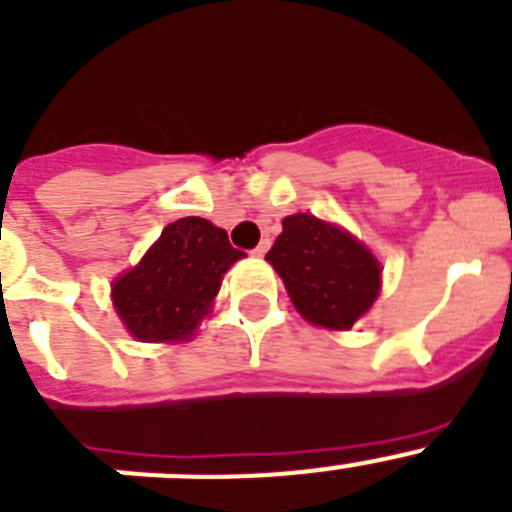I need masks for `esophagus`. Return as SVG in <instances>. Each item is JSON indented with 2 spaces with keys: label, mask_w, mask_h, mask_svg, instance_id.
I'll return each mask as SVG.
<instances>
[{
  "label": "esophagus",
  "mask_w": 512,
  "mask_h": 512,
  "mask_svg": "<svg viewBox=\"0 0 512 512\" xmlns=\"http://www.w3.org/2000/svg\"><path fill=\"white\" fill-rule=\"evenodd\" d=\"M269 246H271V243H269V238H264V241H261L259 246L253 248V256H264V253L269 251Z\"/></svg>",
  "instance_id": "esophagus-1"
}]
</instances>
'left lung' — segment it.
I'll return each instance as SVG.
<instances>
[{
	"label": "left lung",
	"instance_id": "left-lung-1",
	"mask_svg": "<svg viewBox=\"0 0 512 512\" xmlns=\"http://www.w3.org/2000/svg\"><path fill=\"white\" fill-rule=\"evenodd\" d=\"M284 279L302 318L348 330L379 295V261L354 235L315 215L284 217L282 233L266 253Z\"/></svg>",
	"mask_w": 512,
	"mask_h": 512
}]
</instances>
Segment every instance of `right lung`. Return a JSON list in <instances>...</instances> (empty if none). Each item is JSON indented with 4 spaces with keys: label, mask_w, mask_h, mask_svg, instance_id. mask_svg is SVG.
Returning <instances> with one entry per match:
<instances>
[{
    "label": "right lung",
    "mask_w": 512,
    "mask_h": 512,
    "mask_svg": "<svg viewBox=\"0 0 512 512\" xmlns=\"http://www.w3.org/2000/svg\"><path fill=\"white\" fill-rule=\"evenodd\" d=\"M243 256L223 228L205 217H182L115 282L117 315L138 341H184L210 310L228 266Z\"/></svg>",
    "instance_id": "obj_1"
}]
</instances>
